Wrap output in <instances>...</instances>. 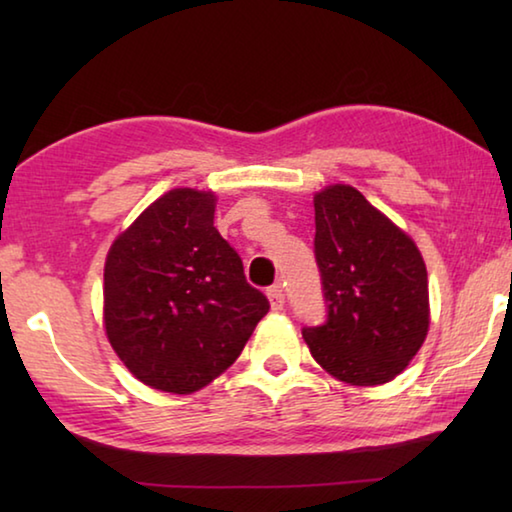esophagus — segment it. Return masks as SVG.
Wrapping results in <instances>:
<instances>
[{
    "label": "esophagus",
    "mask_w": 512,
    "mask_h": 512,
    "mask_svg": "<svg viewBox=\"0 0 512 512\" xmlns=\"http://www.w3.org/2000/svg\"><path fill=\"white\" fill-rule=\"evenodd\" d=\"M266 296H268V302H271V309L273 311H282L284 309V291H282L280 284H275V287L268 289Z\"/></svg>",
    "instance_id": "obj_1"
}]
</instances>
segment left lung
Here are the masks:
<instances>
[{
  "label": "left lung",
  "instance_id": "left-lung-1",
  "mask_svg": "<svg viewBox=\"0 0 512 512\" xmlns=\"http://www.w3.org/2000/svg\"><path fill=\"white\" fill-rule=\"evenodd\" d=\"M314 255L327 305L302 327L311 357L352 386L386 384L427 339V266L409 235L350 185L314 196Z\"/></svg>",
  "mask_w": 512,
  "mask_h": 512
}]
</instances>
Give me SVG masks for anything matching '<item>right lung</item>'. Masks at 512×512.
Segmentation results:
<instances>
[{
	"mask_svg": "<svg viewBox=\"0 0 512 512\" xmlns=\"http://www.w3.org/2000/svg\"><path fill=\"white\" fill-rule=\"evenodd\" d=\"M212 192L171 189L115 239L103 268V323L146 386L187 395L244 350L268 300L214 228Z\"/></svg>",
	"mask_w": 512,
	"mask_h": 512,
	"instance_id": "1",
	"label": "right lung"
}]
</instances>
